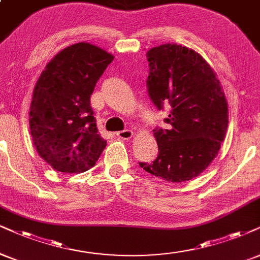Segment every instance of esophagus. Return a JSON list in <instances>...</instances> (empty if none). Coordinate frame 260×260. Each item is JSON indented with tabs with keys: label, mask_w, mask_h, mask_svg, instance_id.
<instances>
[{
	"label": "esophagus",
	"mask_w": 260,
	"mask_h": 260,
	"mask_svg": "<svg viewBox=\"0 0 260 260\" xmlns=\"http://www.w3.org/2000/svg\"><path fill=\"white\" fill-rule=\"evenodd\" d=\"M117 136L119 137L121 140H130L131 137L134 136V133L131 130H123V131H119V133H117Z\"/></svg>",
	"instance_id": "1"
}]
</instances>
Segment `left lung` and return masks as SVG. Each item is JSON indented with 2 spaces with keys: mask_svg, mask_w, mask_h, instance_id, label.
I'll use <instances>...</instances> for the list:
<instances>
[{
  "mask_svg": "<svg viewBox=\"0 0 260 260\" xmlns=\"http://www.w3.org/2000/svg\"><path fill=\"white\" fill-rule=\"evenodd\" d=\"M148 95L168 107L169 129L154 130L159 153L140 162L148 174L174 183L198 177L218 154L228 129V102L217 73L198 52L166 43L147 52Z\"/></svg>",
  "mask_w": 260,
  "mask_h": 260,
  "instance_id": "obj_1",
  "label": "left lung"
}]
</instances>
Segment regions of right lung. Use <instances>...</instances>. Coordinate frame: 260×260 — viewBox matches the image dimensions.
Wrapping results in <instances>:
<instances>
[{
  "label": "right lung",
  "mask_w": 260,
  "mask_h": 260,
  "mask_svg": "<svg viewBox=\"0 0 260 260\" xmlns=\"http://www.w3.org/2000/svg\"><path fill=\"white\" fill-rule=\"evenodd\" d=\"M113 59L102 48L81 42L57 53L42 71L34 88L28 124L38 155L56 171L84 172L106 148L90 96Z\"/></svg>",
  "instance_id": "1"
}]
</instances>
